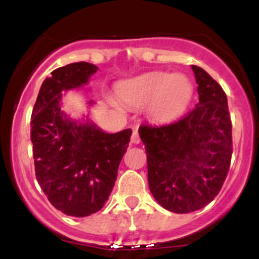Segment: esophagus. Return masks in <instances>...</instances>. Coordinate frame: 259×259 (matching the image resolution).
Returning a JSON list of instances; mask_svg holds the SVG:
<instances>
[{"label":"esophagus","instance_id":"1","mask_svg":"<svg viewBox=\"0 0 259 259\" xmlns=\"http://www.w3.org/2000/svg\"><path fill=\"white\" fill-rule=\"evenodd\" d=\"M140 141H141V140H140L139 133L135 130V132H133L132 134V142L133 144H140Z\"/></svg>","mask_w":259,"mask_h":259}]
</instances>
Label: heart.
Wrapping results in <instances>:
<instances>
[{
  "instance_id": "heart-1",
  "label": "heart",
  "mask_w": 259,
  "mask_h": 259,
  "mask_svg": "<svg viewBox=\"0 0 259 259\" xmlns=\"http://www.w3.org/2000/svg\"><path fill=\"white\" fill-rule=\"evenodd\" d=\"M117 94L127 107H148L153 120L170 121L185 112L194 89L185 75L152 72L120 84Z\"/></svg>"
}]
</instances>
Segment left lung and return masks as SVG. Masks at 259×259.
Segmentation results:
<instances>
[{"label":"left lung","instance_id":"8db88e82","mask_svg":"<svg viewBox=\"0 0 259 259\" xmlns=\"http://www.w3.org/2000/svg\"><path fill=\"white\" fill-rule=\"evenodd\" d=\"M200 102L179 120L141 125L147 153L148 186L165 209L190 213L221 191L233 154L227 95L206 70L191 65Z\"/></svg>","mask_w":259,"mask_h":259}]
</instances>
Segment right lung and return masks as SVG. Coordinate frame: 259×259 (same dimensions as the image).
<instances>
[{
	"label": "right lung",
	"mask_w": 259,
	"mask_h": 259,
	"mask_svg": "<svg viewBox=\"0 0 259 259\" xmlns=\"http://www.w3.org/2000/svg\"><path fill=\"white\" fill-rule=\"evenodd\" d=\"M99 68L78 62L44 80L31 114V142L38 185L56 209L72 217L99 212L111 195L132 130L107 134L61 111L62 91L88 84ZM92 105V101H90Z\"/></svg>",
	"instance_id": "obj_1"
}]
</instances>
